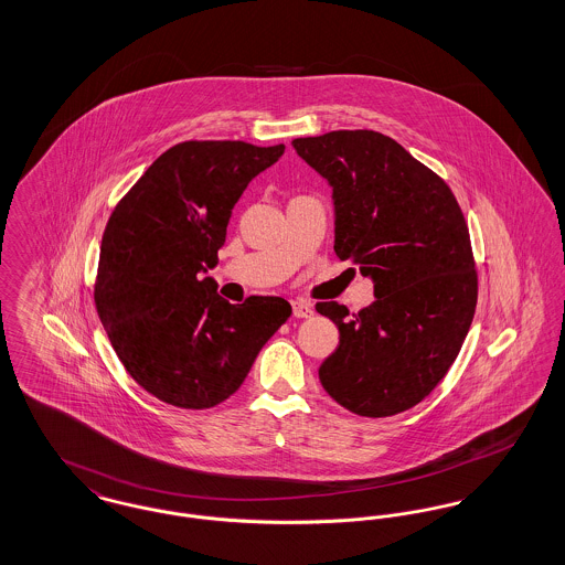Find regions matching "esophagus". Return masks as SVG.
Returning <instances> with one entry per match:
<instances>
[{
	"label": "esophagus",
	"mask_w": 565,
	"mask_h": 565,
	"mask_svg": "<svg viewBox=\"0 0 565 565\" xmlns=\"http://www.w3.org/2000/svg\"><path fill=\"white\" fill-rule=\"evenodd\" d=\"M292 313H295V318H311L313 305L305 302V300H292Z\"/></svg>",
	"instance_id": "34e87169"
}]
</instances>
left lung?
Listing matches in <instances>:
<instances>
[{"label":"left lung","instance_id":"1","mask_svg":"<svg viewBox=\"0 0 565 565\" xmlns=\"http://www.w3.org/2000/svg\"><path fill=\"white\" fill-rule=\"evenodd\" d=\"M296 154L332 189L334 252L373 279L375 302L339 328L323 390L351 413L390 417L422 403L456 362L477 307L470 235L451 189L376 131L298 137Z\"/></svg>","mask_w":565,"mask_h":565}]
</instances>
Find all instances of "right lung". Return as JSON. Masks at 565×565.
Masks as SVG:
<instances>
[{
	"label": "right lung",
	"mask_w": 565,
	"mask_h": 565,
	"mask_svg": "<svg viewBox=\"0 0 565 565\" xmlns=\"http://www.w3.org/2000/svg\"><path fill=\"white\" fill-rule=\"evenodd\" d=\"M286 146L184 141L152 162L111 212L95 305L127 373L180 408H212L242 387L292 313L279 296L231 305L203 277L247 184Z\"/></svg>",
	"instance_id": "obj_1"
}]
</instances>
